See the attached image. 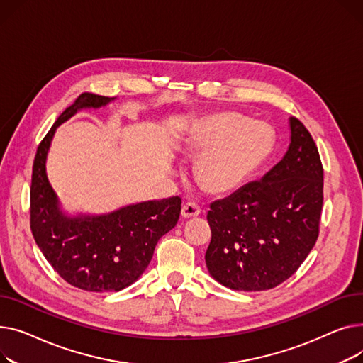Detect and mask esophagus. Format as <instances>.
Returning <instances> with one entry per match:
<instances>
[{
    "label": "esophagus",
    "instance_id": "1",
    "mask_svg": "<svg viewBox=\"0 0 363 363\" xmlns=\"http://www.w3.org/2000/svg\"><path fill=\"white\" fill-rule=\"evenodd\" d=\"M199 214H201V208L194 202H187L182 208V217L183 218H194V217H198Z\"/></svg>",
    "mask_w": 363,
    "mask_h": 363
}]
</instances>
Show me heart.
I'll list each match as a JSON object with an SVG mask.
<instances>
[{"mask_svg": "<svg viewBox=\"0 0 363 363\" xmlns=\"http://www.w3.org/2000/svg\"><path fill=\"white\" fill-rule=\"evenodd\" d=\"M275 145L269 127L236 111L198 118L182 145L183 154L201 157L196 179L212 195L239 190L267 162Z\"/></svg>", "mask_w": 363, "mask_h": 363, "instance_id": "b5f03b06", "label": "heart"}]
</instances>
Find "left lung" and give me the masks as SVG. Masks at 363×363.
I'll list each match as a JSON object with an SVG mask.
<instances>
[{"label":"left lung","mask_w":363,"mask_h":363,"mask_svg":"<svg viewBox=\"0 0 363 363\" xmlns=\"http://www.w3.org/2000/svg\"><path fill=\"white\" fill-rule=\"evenodd\" d=\"M324 169L306 127L290 117L283 160L259 180L211 203L205 262L212 279L242 291L274 289L315 246L323 211Z\"/></svg>","instance_id":"1"}]
</instances>
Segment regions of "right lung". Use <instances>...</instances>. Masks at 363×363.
<instances>
[{
    "label": "right lung",
    "mask_w": 363,
    "mask_h": 363,
    "mask_svg": "<svg viewBox=\"0 0 363 363\" xmlns=\"http://www.w3.org/2000/svg\"><path fill=\"white\" fill-rule=\"evenodd\" d=\"M116 98L82 94L42 139L33 161L30 230L47 261L69 284L95 293L133 284L152 259L158 240L176 227L182 199L132 203L102 216H69L47 177V155L57 127L77 111L101 108Z\"/></svg>",
    "instance_id": "right-lung-1"
}]
</instances>
